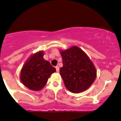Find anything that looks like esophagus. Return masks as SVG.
<instances>
[{
    "label": "esophagus",
    "instance_id": "1",
    "mask_svg": "<svg viewBox=\"0 0 121 121\" xmlns=\"http://www.w3.org/2000/svg\"><path fill=\"white\" fill-rule=\"evenodd\" d=\"M55 68H56V72H58L59 71H60V68H59L58 66H56L55 67Z\"/></svg>",
    "mask_w": 121,
    "mask_h": 121
}]
</instances>
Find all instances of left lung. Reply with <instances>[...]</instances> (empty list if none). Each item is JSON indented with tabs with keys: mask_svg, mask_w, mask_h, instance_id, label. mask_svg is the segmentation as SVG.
<instances>
[{
	"mask_svg": "<svg viewBox=\"0 0 121 121\" xmlns=\"http://www.w3.org/2000/svg\"><path fill=\"white\" fill-rule=\"evenodd\" d=\"M60 52L63 64L60 74L66 88L73 93L88 89L95 81L97 71L87 54L77 46Z\"/></svg>",
	"mask_w": 121,
	"mask_h": 121,
	"instance_id": "1",
	"label": "left lung"
}]
</instances>
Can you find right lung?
Listing matches in <instances>:
<instances>
[{
	"label": "right lung",
	"mask_w": 121,
	"mask_h": 121,
	"mask_svg": "<svg viewBox=\"0 0 121 121\" xmlns=\"http://www.w3.org/2000/svg\"><path fill=\"white\" fill-rule=\"evenodd\" d=\"M43 51L31 55L20 71V79L22 84L32 91H40L46 85L51 74L56 69L43 58Z\"/></svg>",
	"instance_id": "obj_1"
}]
</instances>
